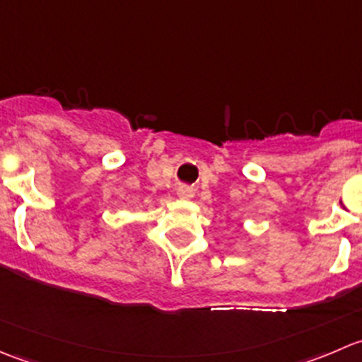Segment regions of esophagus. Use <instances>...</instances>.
Returning a JSON list of instances; mask_svg holds the SVG:
<instances>
[{"mask_svg":"<svg viewBox=\"0 0 362 362\" xmlns=\"http://www.w3.org/2000/svg\"><path fill=\"white\" fill-rule=\"evenodd\" d=\"M178 196H180L182 199H191L192 196H194V191H192V187H189V185H180V187H178Z\"/></svg>","mask_w":362,"mask_h":362,"instance_id":"1","label":"esophagus"}]
</instances>
